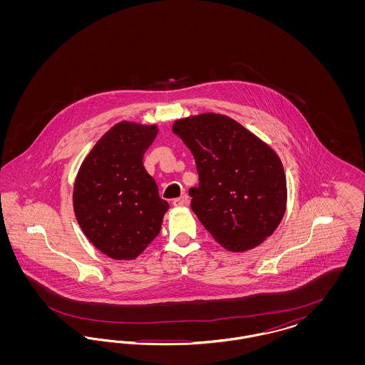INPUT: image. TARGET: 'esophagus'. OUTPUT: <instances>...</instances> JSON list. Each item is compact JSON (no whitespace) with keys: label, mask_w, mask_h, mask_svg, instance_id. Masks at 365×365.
Here are the masks:
<instances>
[{"label":"esophagus","mask_w":365,"mask_h":365,"mask_svg":"<svg viewBox=\"0 0 365 365\" xmlns=\"http://www.w3.org/2000/svg\"><path fill=\"white\" fill-rule=\"evenodd\" d=\"M173 204H174L175 207H185V205L189 204V197H187L186 194H183L182 197L175 198L174 201H173Z\"/></svg>","instance_id":"1"}]
</instances>
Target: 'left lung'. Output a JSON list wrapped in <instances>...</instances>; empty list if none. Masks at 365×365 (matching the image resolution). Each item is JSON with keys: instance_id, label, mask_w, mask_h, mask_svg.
<instances>
[{"instance_id": "8db88e82", "label": "left lung", "mask_w": 365, "mask_h": 365, "mask_svg": "<svg viewBox=\"0 0 365 365\" xmlns=\"http://www.w3.org/2000/svg\"><path fill=\"white\" fill-rule=\"evenodd\" d=\"M175 135L190 149L198 173L190 207L230 252L259 246L279 226L287 200L278 155L240 123L217 113L176 120Z\"/></svg>"}]
</instances>
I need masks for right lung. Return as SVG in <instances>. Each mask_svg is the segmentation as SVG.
Returning <instances> with one entry per match:
<instances>
[{
    "instance_id": "right-lung-1",
    "label": "right lung",
    "mask_w": 365,
    "mask_h": 365,
    "mask_svg": "<svg viewBox=\"0 0 365 365\" xmlns=\"http://www.w3.org/2000/svg\"><path fill=\"white\" fill-rule=\"evenodd\" d=\"M156 125L122 122L87 155L73 186V210L88 241L115 260H133L152 242L168 202L143 167Z\"/></svg>"
}]
</instances>
